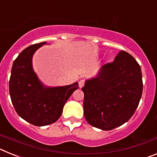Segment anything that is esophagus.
<instances>
[{"label": "esophagus", "mask_w": 157, "mask_h": 157, "mask_svg": "<svg viewBox=\"0 0 157 157\" xmlns=\"http://www.w3.org/2000/svg\"><path fill=\"white\" fill-rule=\"evenodd\" d=\"M84 84H85V80H80L79 82H78V86H79V88H82V87L84 86Z\"/></svg>", "instance_id": "esophagus-1"}]
</instances>
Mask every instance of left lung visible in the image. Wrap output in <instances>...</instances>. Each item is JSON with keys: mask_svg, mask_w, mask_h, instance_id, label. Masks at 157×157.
I'll list each match as a JSON object with an SVG mask.
<instances>
[{"mask_svg": "<svg viewBox=\"0 0 157 157\" xmlns=\"http://www.w3.org/2000/svg\"><path fill=\"white\" fill-rule=\"evenodd\" d=\"M142 90L141 67L128 52L120 51L114 61L103 65L82 88L86 120L103 130L123 125L138 108Z\"/></svg>", "mask_w": 157, "mask_h": 157, "instance_id": "left-lung-1", "label": "left lung"}]
</instances>
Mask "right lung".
Listing matches in <instances>:
<instances>
[{
	"mask_svg": "<svg viewBox=\"0 0 157 157\" xmlns=\"http://www.w3.org/2000/svg\"><path fill=\"white\" fill-rule=\"evenodd\" d=\"M46 43L32 45L22 51L14 61L9 80V94L17 114L38 127L57 121L67 101L78 88L77 82L68 86L50 87L40 81L33 69L32 58Z\"/></svg>",
	"mask_w": 157,
	"mask_h": 157,
	"instance_id": "1",
	"label": "right lung"
}]
</instances>
